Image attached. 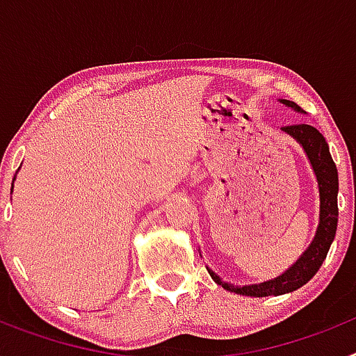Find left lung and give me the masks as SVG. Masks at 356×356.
Returning <instances> with one entry per match:
<instances>
[{
	"label": "left lung",
	"instance_id": "1",
	"mask_svg": "<svg viewBox=\"0 0 356 356\" xmlns=\"http://www.w3.org/2000/svg\"><path fill=\"white\" fill-rule=\"evenodd\" d=\"M285 105L292 106L300 112V106L296 103L282 99ZM284 131L292 135L298 143L303 146L305 153H307L308 160L312 163L314 172L317 176V184H319V196H321V213H319V226H317L316 237H314L312 244L308 246V250L301 254V259L287 269L282 276L269 282H264L259 285H248V287H235L226 282H222L216 273L209 269L210 276L216 284L222 285L226 291H232L235 294L242 296H254V298H264V296H280L285 292H292L296 289H300L305 285L308 280L312 278L319 267L325 262L326 254H328L330 246H332L333 238H335V232H337V217H339V207H337V193H339V175L335 162H333L332 155H330L328 144H326L325 137L319 134V130L310 124H291V127H284Z\"/></svg>",
	"mask_w": 356,
	"mask_h": 356
}]
</instances>
